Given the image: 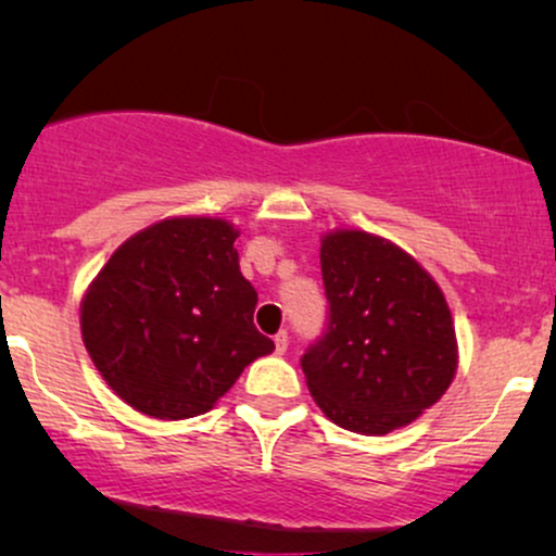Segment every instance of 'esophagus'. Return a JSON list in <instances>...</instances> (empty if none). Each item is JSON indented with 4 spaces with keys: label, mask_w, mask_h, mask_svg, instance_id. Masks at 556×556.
<instances>
[{
    "label": "esophagus",
    "mask_w": 556,
    "mask_h": 556,
    "mask_svg": "<svg viewBox=\"0 0 556 556\" xmlns=\"http://www.w3.org/2000/svg\"><path fill=\"white\" fill-rule=\"evenodd\" d=\"M287 342H290V337H287V331L282 329L277 337H274V350H277V355H282L287 350Z\"/></svg>",
    "instance_id": "obj_1"
}]
</instances>
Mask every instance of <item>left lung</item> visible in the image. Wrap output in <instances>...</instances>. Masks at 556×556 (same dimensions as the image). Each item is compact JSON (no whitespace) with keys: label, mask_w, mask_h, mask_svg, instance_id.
Segmentation results:
<instances>
[{"label":"left lung","mask_w":556,"mask_h":556,"mask_svg":"<svg viewBox=\"0 0 556 556\" xmlns=\"http://www.w3.org/2000/svg\"><path fill=\"white\" fill-rule=\"evenodd\" d=\"M321 277L327 329L300 358L316 405L355 433L407 426L457 371L442 290L402 248L363 229L321 240Z\"/></svg>","instance_id":"1"}]
</instances>
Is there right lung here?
Wrapping results in <instances>:
<instances>
[{
	"label": "right lung",
	"instance_id": "right-lung-1",
	"mask_svg": "<svg viewBox=\"0 0 556 556\" xmlns=\"http://www.w3.org/2000/svg\"><path fill=\"white\" fill-rule=\"evenodd\" d=\"M235 240L225 219H164L125 240L88 287L83 342L138 413L201 416L274 350L253 324L258 292L240 274Z\"/></svg>",
	"mask_w": 556,
	"mask_h": 556
}]
</instances>
